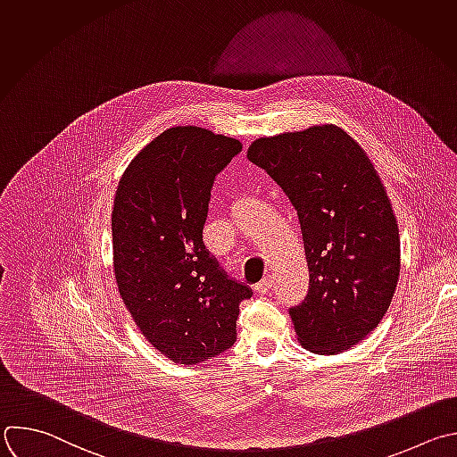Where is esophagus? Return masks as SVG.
I'll list each match as a JSON object with an SVG mask.
<instances>
[{
    "label": "esophagus",
    "instance_id": "34e87169",
    "mask_svg": "<svg viewBox=\"0 0 457 457\" xmlns=\"http://www.w3.org/2000/svg\"><path fill=\"white\" fill-rule=\"evenodd\" d=\"M270 287H272V278H270V276H265L262 281H258V283L254 285V290H256L258 294H267V292L270 290Z\"/></svg>",
    "mask_w": 457,
    "mask_h": 457
}]
</instances>
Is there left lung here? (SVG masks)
Listing matches in <instances>:
<instances>
[{"instance_id": "8db88e82", "label": "left lung", "mask_w": 457, "mask_h": 457, "mask_svg": "<svg viewBox=\"0 0 457 457\" xmlns=\"http://www.w3.org/2000/svg\"><path fill=\"white\" fill-rule=\"evenodd\" d=\"M247 158L297 212L309 292L290 318L314 353L362 341L387 312L400 276L398 224L361 145L337 125L260 137Z\"/></svg>"}]
</instances>
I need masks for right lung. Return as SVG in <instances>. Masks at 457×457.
Returning a JSON list of instances; mask_svg holds the SVG:
<instances>
[{
	"label": "right lung",
	"mask_w": 457,
	"mask_h": 457,
	"mask_svg": "<svg viewBox=\"0 0 457 457\" xmlns=\"http://www.w3.org/2000/svg\"><path fill=\"white\" fill-rule=\"evenodd\" d=\"M240 150L238 139L208 129L172 127L118 183L111 228L120 295L148 343L181 364L231 348L238 305L253 295L203 242L213 181Z\"/></svg>",
	"instance_id": "right-lung-1"
}]
</instances>
